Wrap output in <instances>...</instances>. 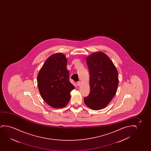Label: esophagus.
Returning <instances> with one entry per match:
<instances>
[{"instance_id": "34e87169", "label": "esophagus", "mask_w": 151, "mask_h": 151, "mask_svg": "<svg viewBox=\"0 0 151 151\" xmlns=\"http://www.w3.org/2000/svg\"><path fill=\"white\" fill-rule=\"evenodd\" d=\"M76 84H77V86H81V81H78V82H77Z\"/></svg>"}]
</instances>
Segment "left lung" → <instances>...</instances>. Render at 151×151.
<instances>
[{"mask_svg":"<svg viewBox=\"0 0 151 151\" xmlns=\"http://www.w3.org/2000/svg\"><path fill=\"white\" fill-rule=\"evenodd\" d=\"M90 74V92L84 97L85 103L91 109L106 107L118 89V73L111 59L104 52H95L87 57Z\"/></svg>","mask_w":151,"mask_h":151,"instance_id":"8db88e82","label":"left lung"}]
</instances>
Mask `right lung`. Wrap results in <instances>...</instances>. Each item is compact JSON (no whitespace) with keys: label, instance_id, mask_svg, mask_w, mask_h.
Masks as SVG:
<instances>
[{"label":"right lung","instance_id":"right-lung-1","mask_svg":"<svg viewBox=\"0 0 151 151\" xmlns=\"http://www.w3.org/2000/svg\"><path fill=\"white\" fill-rule=\"evenodd\" d=\"M67 59L62 53L50 56L37 76L40 93L46 103L55 108H63L70 100V93L75 87L69 81Z\"/></svg>","mask_w":151,"mask_h":151}]
</instances>
